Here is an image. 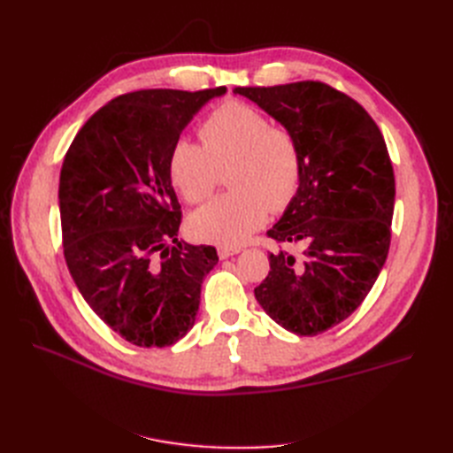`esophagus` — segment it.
<instances>
[{"label":"esophagus","mask_w":453,"mask_h":453,"mask_svg":"<svg viewBox=\"0 0 453 453\" xmlns=\"http://www.w3.org/2000/svg\"><path fill=\"white\" fill-rule=\"evenodd\" d=\"M240 251H242V248H225V245H221V248L217 250V253H219V257H221V258H228L232 255H238Z\"/></svg>","instance_id":"1"}]
</instances>
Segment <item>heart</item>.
I'll return each mask as SVG.
<instances>
[{
	"label": "heart",
	"instance_id": "1",
	"mask_svg": "<svg viewBox=\"0 0 453 453\" xmlns=\"http://www.w3.org/2000/svg\"><path fill=\"white\" fill-rule=\"evenodd\" d=\"M202 143L181 138L168 158L170 181L187 202L208 198L219 170H226L234 193L219 196L188 219L198 240L236 248L263 226L272 210H283L296 195L303 155L293 134L272 125L258 109L226 102L202 122Z\"/></svg>",
	"mask_w": 453,
	"mask_h": 453
}]
</instances>
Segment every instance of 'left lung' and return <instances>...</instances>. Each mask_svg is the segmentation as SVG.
<instances>
[{
	"label": "left lung",
	"instance_id": "1",
	"mask_svg": "<svg viewBox=\"0 0 453 453\" xmlns=\"http://www.w3.org/2000/svg\"><path fill=\"white\" fill-rule=\"evenodd\" d=\"M234 94L293 134L303 155L296 195L268 236L304 251L270 253L255 298L285 331L315 336L361 306L388 258L395 208L388 147L357 102L318 81Z\"/></svg>",
	"mask_w": 453,
	"mask_h": 453
}]
</instances>
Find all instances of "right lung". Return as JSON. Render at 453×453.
<instances>
[{
    "mask_svg": "<svg viewBox=\"0 0 453 453\" xmlns=\"http://www.w3.org/2000/svg\"><path fill=\"white\" fill-rule=\"evenodd\" d=\"M225 87L122 94L96 111L67 149L58 187L64 257L79 293L130 344L164 348L196 321L211 245L177 240L181 205L170 150Z\"/></svg>",
    "mask_w": 453,
    "mask_h": 453,
    "instance_id": "1",
    "label": "right lung"
}]
</instances>
